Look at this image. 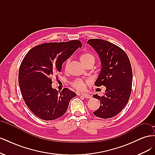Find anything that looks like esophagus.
Here are the masks:
<instances>
[{
  "instance_id": "1",
  "label": "esophagus",
  "mask_w": 155,
  "mask_h": 155,
  "mask_svg": "<svg viewBox=\"0 0 155 155\" xmlns=\"http://www.w3.org/2000/svg\"><path fill=\"white\" fill-rule=\"evenodd\" d=\"M81 96H83L84 97H85V98H91V95H89V94H85V93H83V94H81Z\"/></svg>"
}]
</instances>
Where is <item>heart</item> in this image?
<instances>
[{
  "label": "heart",
  "instance_id": "heart-1",
  "mask_svg": "<svg viewBox=\"0 0 155 155\" xmlns=\"http://www.w3.org/2000/svg\"><path fill=\"white\" fill-rule=\"evenodd\" d=\"M80 60L81 63L85 65H87V64L90 63H94L95 62V58L92 54L90 53H83L80 56ZM70 63V59H68L66 62V67H67ZM72 85L74 88H75L76 90L79 91H85L86 89V83L84 82L82 79H78L74 81L72 83Z\"/></svg>",
  "mask_w": 155,
  "mask_h": 155
}]
</instances>
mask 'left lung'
Listing matches in <instances>:
<instances>
[{"label":"left lung","instance_id":"8db88e82","mask_svg":"<svg viewBox=\"0 0 155 155\" xmlns=\"http://www.w3.org/2000/svg\"><path fill=\"white\" fill-rule=\"evenodd\" d=\"M87 43L97 51L101 63L94 85L106 87L103 96L93 95L100 101L99 109L93 114L101 118H110L119 114L129 100L133 82L130 60L124 50L107 41L91 39Z\"/></svg>","mask_w":155,"mask_h":155}]
</instances>
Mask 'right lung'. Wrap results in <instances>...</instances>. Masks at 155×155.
<instances>
[{"mask_svg": "<svg viewBox=\"0 0 155 155\" xmlns=\"http://www.w3.org/2000/svg\"><path fill=\"white\" fill-rule=\"evenodd\" d=\"M79 40L48 43L32 48L23 59L18 70V84L26 105L38 118L46 121L60 118L76 94L64 88L51 87V76L61 72L63 63L78 48Z\"/></svg>", "mask_w": 155, "mask_h": 155, "instance_id": "right-lung-1", "label": "right lung"}]
</instances>
